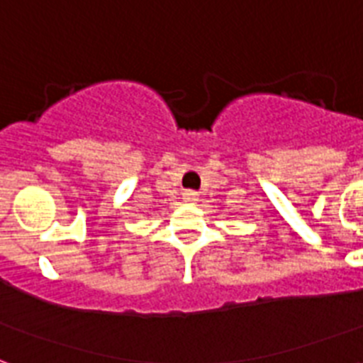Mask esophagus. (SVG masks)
Instances as JSON below:
<instances>
[{"label": "esophagus", "instance_id": "34e87169", "mask_svg": "<svg viewBox=\"0 0 363 363\" xmlns=\"http://www.w3.org/2000/svg\"><path fill=\"white\" fill-rule=\"evenodd\" d=\"M184 199H186L188 203H194V201H198V194H196V192H186V194H184Z\"/></svg>", "mask_w": 363, "mask_h": 363}]
</instances>
